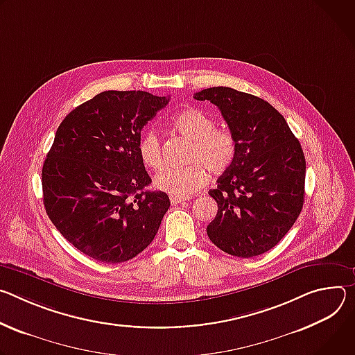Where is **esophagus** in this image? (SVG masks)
<instances>
[{"label": "esophagus", "instance_id": "obj_1", "mask_svg": "<svg viewBox=\"0 0 355 355\" xmlns=\"http://www.w3.org/2000/svg\"><path fill=\"white\" fill-rule=\"evenodd\" d=\"M187 199L186 198H179V196H171V203L172 205H178V203H182V202H186Z\"/></svg>", "mask_w": 355, "mask_h": 355}]
</instances>
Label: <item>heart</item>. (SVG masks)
Instances as JSON below:
<instances>
[{
	"label": "heart",
	"mask_w": 355,
	"mask_h": 355,
	"mask_svg": "<svg viewBox=\"0 0 355 355\" xmlns=\"http://www.w3.org/2000/svg\"><path fill=\"white\" fill-rule=\"evenodd\" d=\"M173 128L190 139L186 166L165 168L153 179V186L171 196H186L202 189L209 180V172L214 176L225 173L234 164L237 144L225 128L216 127L214 116L200 108H184L173 115ZM139 157L145 166L157 169L162 164V144L153 128L145 130L138 142Z\"/></svg>",
	"instance_id": "obj_1"
}]
</instances>
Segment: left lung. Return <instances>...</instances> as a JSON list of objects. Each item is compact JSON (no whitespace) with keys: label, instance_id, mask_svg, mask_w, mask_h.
I'll use <instances>...</instances> for the list:
<instances>
[{"label":"left lung","instance_id":"8db88e82","mask_svg":"<svg viewBox=\"0 0 355 355\" xmlns=\"http://www.w3.org/2000/svg\"><path fill=\"white\" fill-rule=\"evenodd\" d=\"M194 98L218 107L237 144L234 164L209 191L218 206L209 239L234 257L261 255L285 237L302 211L306 161L300 142L282 114L257 96L210 87Z\"/></svg>","mask_w":355,"mask_h":355}]
</instances>
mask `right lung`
Wrapping results in <instances>:
<instances>
[{"mask_svg":"<svg viewBox=\"0 0 355 355\" xmlns=\"http://www.w3.org/2000/svg\"><path fill=\"white\" fill-rule=\"evenodd\" d=\"M169 97L108 90L70 111L42 169L44 206L78 251L105 263L132 259L155 239L171 206L150 191L141 130Z\"/></svg>","mask_w":355,"mask_h":355,"instance_id":"add662e5","label":"right lung"}]
</instances>
